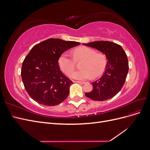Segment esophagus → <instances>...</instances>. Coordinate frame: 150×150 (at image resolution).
Wrapping results in <instances>:
<instances>
[{
	"label": "esophagus",
	"instance_id": "34e87169",
	"mask_svg": "<svg viewBox=\"0 0 150 150\" xmlns=\"http://www.w3.org/2000/svg\"><path fill=\"white\" fill-rule=\"evenodd\" d=\"M73 83H79V84H84L85 83V82H82V81H74Z\"/></svg>",
	"mask_w": 150,
	"mask_h": 150
}]
</instances>
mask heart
I'll list each match as a JSON object with an SVG mask.
<instances>
[{
  "instance_id": "obj_1",
  "label": "heart",
  "mask_w": 150,
  "mask_h": 150,
  "mask_svg": "<svg viewBox=\"0 0 150 150\" xmlns=\"http://www.w3.org/2000/svg\"><path fill=\"white\" fill-rule=\"evenodd\" d=\"M72 57L67 52L62 53L58 59V64L61 71L69 75L74 70L75 61H82L80 64L81 70L73 72L71 78L73 79L84 81L93 76L96 78L101 76L105 70L107 64L106 56L103 53H96L94 50L81 47L72 51Z\"/></svg>"
}]
</instances>
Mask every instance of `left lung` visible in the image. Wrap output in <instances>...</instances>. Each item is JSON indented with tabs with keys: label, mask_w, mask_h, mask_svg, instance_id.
I'll return each mask as SVG.
<instances>
[{
	"label": "left lung",
	"mask_w": 150,
	"mask_h": 150,
	"mask_svg": "<svg viewBox=\"0 0 150 150\" xmlns=\"http://www.w3.org/2000/svg\"><path fill=\"white\" fill-rule=\"evenodd\" d=\"M83 44L105 54L108 60L104 74L92 83L93 89L85 93L86 96L99 101L112 98L120 91L128 72V60L125 52L120 45L110 41L101 40Z\"/></svg>",
	"instance_id": "1"
}]
</instances>
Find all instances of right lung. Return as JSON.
<instances>
[{
  "mask_svg": "<svg viewBox=\"0 0 150 150\" xmlns=\"http://www.w3.org/2000/svg\"><path fill=\"white\" fill-rule=\"evenodd\" d=\"M79 42L49 39L34 46L22 63L21 77L30 98L45 106H56L67 98L73 83L62 74L58 59Z\"/></svg>",
  "mask_w": 150,
  "mask_h": 150,
  "instance_id": "obj_1",
  "label": "right lung"
}]
</instances>
